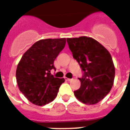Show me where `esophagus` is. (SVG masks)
Listing matches in <instances>:
<instances>
[{
	"label": "esophagus",
	"mask_w": 130,
	"mask_h": 130,
	"mask_svg": "<svg viewBox=\"0 0 130 130\" xmlns=\"http://www.w3.org/2000/svg\"><path fill=\"white\" fill-rule=\"evenodd\" d=\"M65 79L66 80H68V81H71V80H73L72 78H67V77H65Z\"/></svg>",
	"instance_id": "obj_1"
}]
</instances>
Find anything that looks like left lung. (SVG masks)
Returning <instances> with one entry per match:
<instances>
[{"mask_svg": "<svg viewBox=\"0 0 130 130\" xmlns=\"http://www.w3.org/2000/svg\"><path fill=\"white\" fill-rule=\"evenodd\" d=\"M69 47L83 71L78 78L80 87L75 97L87 104H95L110 92L114 84L115 67L110 53L92 38H67Z\"/></svg>", "mask_w": 130, "mask_h": 130, "instance_id": "obj_1", "label": "left lung"}]
</instances>
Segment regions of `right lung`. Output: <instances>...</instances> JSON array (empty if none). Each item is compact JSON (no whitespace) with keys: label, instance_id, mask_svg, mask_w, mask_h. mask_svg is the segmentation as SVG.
Segmentation results:
<instances>
[{"label":"right lung","instance_id":"obj_1","mask_svg":"<svg viewBox=\"0 0 130 130\" xmlns=\"http://www.w3.org/2000/svg\"><path fill=\"white\" fill-rule=\"evenodd\" d=\"M65 38L45 39L32 45L22 57L16 72L18 88L30 102L43 106L57 95L64 78L54 77V61L65 47Z\"/></svg>","mask_w":130,"mask_h":130}]
</instances>
